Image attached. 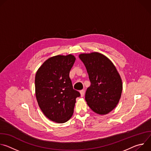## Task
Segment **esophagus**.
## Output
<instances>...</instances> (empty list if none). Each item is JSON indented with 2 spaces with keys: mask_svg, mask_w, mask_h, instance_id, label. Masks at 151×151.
Wrapping results in <instances>:
<instances>
[{
  "mask_svg": "<svg viewBox=\"0 0 151 151\" xmlns=\"http://www.w3.org/2000/svg\"><path fill=\"white\" fill-rule=\"evenodd\" d=\"M85 90H82L80 91V93H81V97H83L85 94Z\"/></svg>",
  "mask_w": 151,
  "mask_h": 151,
  "instance_id": "esophagus-1",
  "label": "esophagus"
}]
</instances>
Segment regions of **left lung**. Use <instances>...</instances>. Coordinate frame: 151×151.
<instances>
[{"label": "left lung", "mask_w": 151, "mask_h": 151, "mask_svg": "<svg viewBox=\"0 0 151 151\" xmlns=\"http://www.w3.org/2000/svg\"><path fill=\"white\" fill-rule=\"evenodd\" d=\"M80 59L87 69L91 85L85 100L96 113L105 115L112 111L121 98L122 83L111 61L99 52L82 54Z\"/></svg>", "instance_id": "1"}]
</instances>
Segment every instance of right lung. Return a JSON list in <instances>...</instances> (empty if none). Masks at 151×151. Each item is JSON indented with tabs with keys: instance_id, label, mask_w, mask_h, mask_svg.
<instances>
[{
	"instance_id": "obj_1",
	"label": "right lung",
	"mask_w": 151,
	"mask_h": 151,
	"mask_svg": "<svg viewBox=\"0 0 151 151\" xmlns=\"http://www.w3.org/2000/svg\"><path fill=\"white\" fill-rule=\"evenodd\" d=\"M75 57L56 55L45 61L35 76L36 97L42 112L58 123L67 122L72 116L76 99L81 96L73 88L69 77Z\"/></svg>"
}]
</instances>
